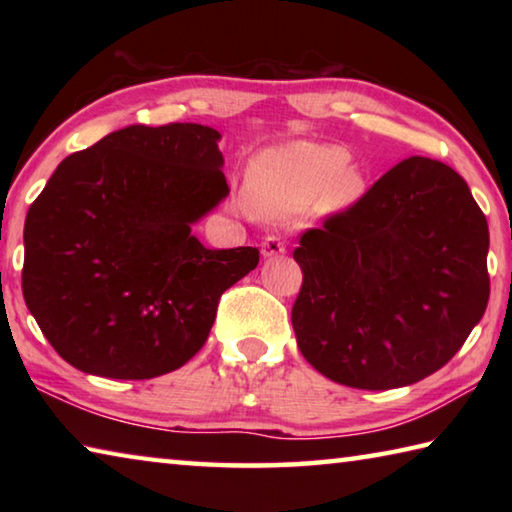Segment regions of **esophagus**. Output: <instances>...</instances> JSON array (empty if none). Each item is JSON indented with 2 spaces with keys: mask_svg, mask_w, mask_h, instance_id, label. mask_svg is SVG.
<instances>
[{
  "mask_svg": "<svg viewBox=\"0 0 512 512\" xmlns=\"http://www.w3.org/2000/svg\"><path fill=\"white\" fill-rule=\"evenodd\" d=\"M284 250H287V246H284V241L280 237H266L262 241V255L264 257H277V255H284Z\"/></svg>",
  "mask_w": 512,
  "mask_h": 512,
  "instance_id": "1",
  "label": "esophagus"
}]
</instances>
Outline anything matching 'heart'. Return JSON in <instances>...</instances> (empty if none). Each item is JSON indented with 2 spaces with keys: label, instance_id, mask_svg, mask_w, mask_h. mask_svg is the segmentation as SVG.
<instances>
[{
  "label": "heart",
  "instance_id": "heart-1",
  "mask_svg": "<svg viewBox=\"0 0 512 512\" xmlns=\"http://www.w3.org/2000/svg\"><path fill=\"white\" fill-rule=\"evenodd\" d=\"M343 146L293 142L259 153L248 164L244 207L268 219H287L307 207L339 212L361 196V173Z\"/></svg>",
  "mask_w": 512,
  "mask_h": 512
}]
</instances>
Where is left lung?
I'll use <instances>...</instances> for the list:
<instances>
[{
    "instance_id": "left-lung-1",
    "label": "left lung",
    "mask_w": 512,
    "mask_h": 512,
    "mask_svg": "<svg viewBox=\"0 0 512 512\" xmlns=\"http://www.w3.org/2000/svg\"><path fill=\"white\" fill-rule=\"evenodd\" d=\"M488 221L447 164L413 158L300 237L298 348L336 384L388 391L461 350L490 298Z\"/></svg>"
}]
</instances>
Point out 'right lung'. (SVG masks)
<instances>
[{
    "label": "right lung",
    "mask_w": 512,
    "mask_h": 512,
    "mask_svg": "<svg viewBox=\"0 0 512 512\" xmlns=\"http://www.w3.org/2000/svg\"><path fill=\"white\" fill-rule=\"evenodd\" d=\"M221 133L126 126L58 164L24 223L22 293L60 357L88 375L151 379L203 348L225 289L259 262L192 225L230 194Z\"/></svg>",
    "instance_id": "right-lung-1"
}]
</instances>
